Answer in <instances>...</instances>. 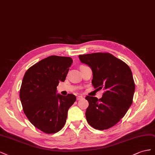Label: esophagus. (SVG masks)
I'll list each match as a JSON object with an SVG mask.
<instances>
[{
  "label": "esophagus",
  "instance_id": "1",
  "mask_svg": "<svg viewBox=\"0 0 155 155\" xmlns=\"http://www.w3.org/2000/svg\"><path fill=\"white\" fill-rule=\"evenodd\" d=\"M83 99V97H82V95H79V96H78V97H77V101L81 100V99Z\"/></svg>",
  "mask_w": 155,
  "mask_h": 155
}]
</instances>
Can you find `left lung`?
I'll use <instances>...</instances> for the list:
<instances>
[{
	"label": "left lung",
	"instance_id": "left-lung-1",
	"mask_svg": "<svg viewBox=\"0 0 155 155\" xmlns=\"http://www.w3.org/2000/svg\"><path fill=\"white\" fill-rule=\"evenodd\" d=\"M79 59L91 68L94 88L105 90L99 99L86 97L89 103L87 121L95 129H108L124 117L132 103L135 84L131 70L124 61L110 53L79 55Z\"/></svg>",
	"mask_w": 155,
	"mask_h": 155
}]
</instances>
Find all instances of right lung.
<instances>
[{
	"instance_id": "add662e5",
	"label": "right lung",
	"mask_w": 155,
	"mask_h": 155,
	"mask_svg": "<svg viewBox=\"0 0 155 155\" xmlns=\"http://www.w3.org/2000/svg\"><path fill=\"white\" fill-rule=\"evenodd\" d=\"M72 63L70 57L51 56L30 67L24 75L19 92L24 113L45 133L54 134L62 129L68 110L76 101L73 94H56Z\"/></svg>"
}]
</instances>
